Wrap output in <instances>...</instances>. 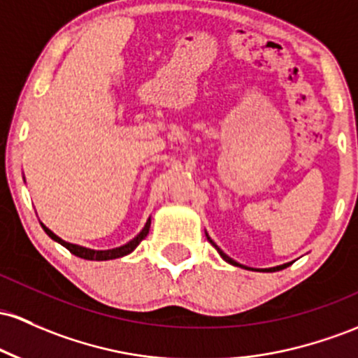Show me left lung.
I'll return each mask as SVG.
<instances>
[{"mask_svg": "<svg viewBox=\"0 0 358 358\" xmlns=\"http://www.w3.org/2000/svg\"><path fill=\"white\" fill-rule=\"evenodd\" d=\"M207 239H209V241L212 243V246H215V250H217V253L221 255L222 257V260H226L227 263H231V265H234V266H241V268H248V270H257V272H278V270H282V268H287V266L290 265V263H284V265H278V266H272V268H250V266H245V265H241V263H238V262H234L233 258L231 257H227L226 253H224V251L219 248L217 245H215L214 241H212V239L209 238V234H207Z\"/></svg>", "mask_w": 358, "mask_h": 358, "instance_id": "8db88e82", "label": "left lung"}]
</instances>
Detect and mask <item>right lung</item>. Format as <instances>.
I'll use <instances>...</instances> for the list:
<instances>
[{
	"label": "right lung",
	"mask_w": 358,
	"mask_h": 358,
	"mask_svg": "<svg viewBox=\"0 0 358 358\" xmlns=\"http://www.w3.org/2000/svg\"><path fill=\"white\" fill-rule=\"evenodd\" d=\"M42 224V222H41ZM149 226H151V217L148 219L146 224H144L143 231H141L139 234L134 239H131L129 243H125V245L119 246V248H112V250H92V248H85V246H80V245H73V243H68L64 241V239H61L57 236V234H54L52 231L49 229V227L44 226L42 224V227H44V231L47 234H49V238H52L54 241H57L59 245H62L64 248H68L71 253L76 255V257L80 258H85V260H96V262H103V260H115V258H120V257H125V255L132 253L137 248V245H139L141 241H143L144 238L148 236L149 233Z\"/></svg>",
	"instance_id": "add662e5"
}]
</instances>
